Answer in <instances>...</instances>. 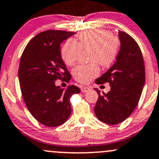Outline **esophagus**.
Instances as JSON below:
<instances>
[{"instance_id":"esophagus-1","label":"esophagus","mask_w":159,"mask_h":159,"mask_svg":"<svg viewBox=\"0 0 159 159\" xmlns=\"http://www.w3.org/2000/svg\"><path fill=\"white\" fill-rule=\"evenodd\" d=\"M90 90V88H89L88 87H84V86H82L81 88V92H83V93H85V92H88L89 90Z\"/></svg>"}]
</instances>
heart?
Instances as JSON below:
<instances>
[{"instance_id": "heart-1", "label": "heart", "mask_w": 159, "mask_h": 159, "mask_svg": "<svg viewBox=\"0 0 159 159\" xmlns=\"http://www.w3.org/2000/svg\"><path fill=\"white\" fill-rule=\"evenodd\" d=\"M118 38L111 35L109 31L102 29H90L81 33L78 41L70 39L65 43L61 50V56L66 65L74 66L79 59L81 50H90L89 65L78 66L73 69L74 78L81 84L90 83L99 75L100 66L107 67L112 63L118 53Z\"/></svg>"}]
</instances>
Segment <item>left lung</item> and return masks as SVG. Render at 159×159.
<instances>
[{"label":"left lung","mask_w":159,"mask_h":159,"mask_svg":"<svg viewBox=\"0 0 159 159\" xmlns=\"http://www.w3.org/2000/svg\"><path fill=\"white\" fill-rule=\"evenodd\" d=\"M121 47L116 62L102 76L96 80L97 84L109 82L110 91L99 94L94 107L99 121L117 125L131 115L138 104L145 84L143 57L135 40L125 31H118Z\"/></svg>","instance_id":"left-lung-1"}]
</instances>
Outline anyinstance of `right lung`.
<instances>
[{"label":"right lung","mask_w":159,"mask_h":159,"mask_svg":"<svg viewBox=\"0 0 159 159\" xmlns=\"http://www.w3.org/2000/svg\"><path fill=\"white\" fill-rule=\"evenodd\" d=\"M75 33L48 30L28 43L22 54L19 79L22 96L31 116L48 127H57L71 114L70 98L80 93L75 85L65 90L56 86L57 79L69 82L71 75L61 57L60 44Z\"/></svg>","instance_id":"right-lung-1"}]
</instances>
